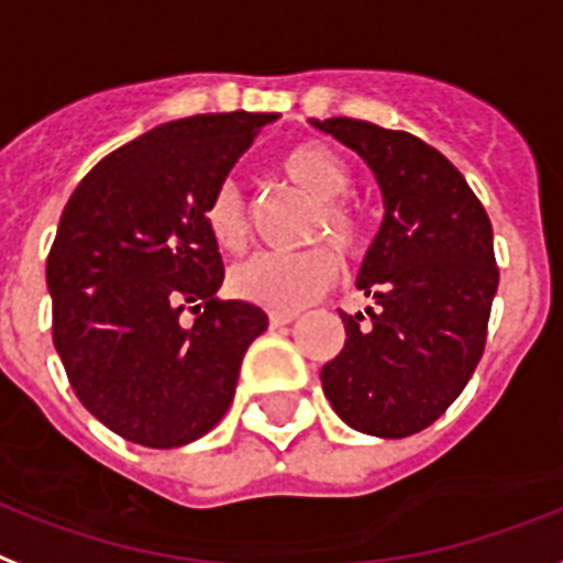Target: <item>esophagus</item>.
I'll return each mask as SVG.
<instances>
[{"label": "esophagus", "mask_w": 563, "mask_h": 563, "mask_svg": "<svg viewBox=\"0 0 563 563\" xmlns=\"http://www.w3.org/2000/svg\"><path fill=\"white\" fill-rule=\"evenodd\" d=\"M299 313L296 311H269V322L273 325H287V322H294Z\"/></svg>", "instance_id": "34e87169"}]
</instances>
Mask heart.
I'll use <instances>...</instances> for the list:
<instances>
[{
	"instance_id": "b5f03b06",
	"label": "heart",
	"mask_w": 563,
	"mask_h": 563,
	"mask_svg": "<svg viewBox=\"0 0 563 563\" xmlns=\"http://www.w3.org/2000/svg\"><path fill=\"white\" fill-rule=\"evenodd\" d=\"M278 173L287 185L313 199L308 241L331 243V250L346 261L358 258L367 234L358 208L343 199L352 187V169L346 167V161L322 143H299L278 158ZM205 229L222 252L238 255L246 250L250 211L232 181L217 187L205 205ZM334 278L338 258L325 246H313L296 255L261 252L232 269L229 287L246 302L264 305L273 311H296L311 302L313 296H320Z\"/></svg>"
}]
</instances>
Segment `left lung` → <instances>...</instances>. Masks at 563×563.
<instances>
[{
  "mask_svg": "<svg viewBox=\"0 0 563 563\" xmlns=\"http://www.w3.org/2000/svg\"><path fill=\"white\" fill-rule=\"evenodd\" d=\"M311 123L358 152L385 196L358 273L376 305L341 313L346 343L322 367V390L355 431L408 438L459 399L485 352L494 229L467 178L420 137L350 117Z\"/></svg>",
  "mask_w": 563,
  "mask_h": 563,
  "instance_id": "8db88e82",
  "label": "left lung"
}]
</instances>
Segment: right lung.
Here are the masks:
<instances>
[{
    "instance_id": "add662e5",
    "label": "right lung",
    "mask_w": 563,
    "mask_h": 563,
    "mask_svg": "<svg viewBox=\"0 0 563 563\" xmlns=\"http://www.w3.org/2000/svg\"><path fill=\"white\" fill-rule=\"evenodd\" d=\"M276 117L158 125L99 161L60 213L46 261L52 341L78 402L120 438L185 446L232 405L267 313L217 299L225 273L205 205Z\"/></svg>"
}]
</instances>
